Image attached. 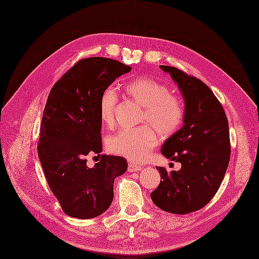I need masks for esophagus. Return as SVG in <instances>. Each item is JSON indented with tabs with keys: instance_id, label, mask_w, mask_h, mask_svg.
Segmentation results:
<instances>
[{
	"instance_id": "34e87169",
	"label": "esophagus",
	"mask_w": 259,
	"mask_h": 259,
	"mask_svg": "<svg viewBox=\"0 0 259 259\" xmlns=\"http://www.w3.org/2000/svg\"><path fill=\"white\" fill-rule=\"evenodd\" d=\"M143 168L142 165L139 164H135V163H129L128 164V170L130 173H133V171H140Z\"/></svg>"
}]
</instances>
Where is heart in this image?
<instances>
[{"label": "heart", "mask_w": 259, "mask_h": 259, "mask_svg": "<svg viewBox=\"0 0 259 259\" xmlns=\"http://www.w3.org/2000/svg\"><path fill=\"white\" fill-rule=\"evenodd\" d=\"M123 92L130 99L143 105L141 121L144 126L122 129L107 141V147L114 155L131 161L145 160L162 138L174 136L185 119V105L178 96L170 94L163 83L146 76H138L126 82ZM117 93L112 86L104 89L99 98V115L108 127L115 123Z\"/></svg>", "instance_id": "obj_1"}]
</instances>
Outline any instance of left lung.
<instances>
[{
  "label": "left lung",
  "instance_id": "1",
  "mask_svg": "<svg viewBox=\"0 0 259 259\" xmlns=\"http://www.w3.org/2000/svg\"><path fill=\"white\" fill-rule=\"evenodd\" d=\"M160 68L177 83L186 114L183 128L161 149L181 168L167 171L157 166L162 180L150 196L164 211L187 214L206 206L222 184L231 158L228 121L221 102L203 81L176 67Z\"/></svg>",
  "mask_w": 259,
  "mask_h": 259
}]
</instances>
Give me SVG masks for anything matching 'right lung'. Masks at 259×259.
Listing matches in <instances>:
<instances>
[{
    "label": "right lung",
    "mask_w": 259,
    "mask_h": 259,
    "mask_svg": "<svg viewBox=\"0 0 259 259\" xmlns=\"http://www.w3.org/2000/svg\"><path fill=\"white\" fill-rule=\"evenodd\" d=\"M131 67L107 57L75 63L52 88L41 119L38 157L47 183L63 211L92 219L113 200L114 179L127 170V161L101 155L94 167L86 156L102 151L99 98L104 89Z\"/></svg>",
    "instance_id": "1"
}]
</instances>
